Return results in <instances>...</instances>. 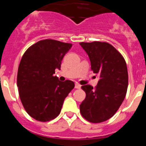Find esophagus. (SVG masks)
I'll use <instances>...</instances> for the list:
<instances>
[{
    "instance_id": "1",
    "label": "esophagus",
    "mask_w": 146,
    "mask_h": 146,
    "mask_svg": "<svg viewBox=\"0 0 146 146\" xmlns=\"http://www.w3.org/2000/svg\"><path fill=\"white\" fill-rule=\"evenodd\" d=\"M81 88L80 85L79 83H77V82H76V83H75V88L79 89V88Z\"/></svg>"
}]
</instances>
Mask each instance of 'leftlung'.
Wrapping results in <instances>:
<instances>
[{
    "label": "left lung",
    "mask_w": 146,
    "mask_h": 146,
    "mask_svg": "<svg viewBox=\"0 0 146 146\" xmlns=\"http://www.w3.org/2000/svg\"><path fill=\"white\" fill-rule=\"evenodd\" d=\"M88 55L91 70L99 80L95 88L82 86L86 99L80 105L82 116L91 123H101L113 116L123 102L128 88L126 61L108 42H80Z\"/></svg>",
    "instance_id": "8db88e82"
}]
</instances>
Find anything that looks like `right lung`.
<instances>
[{
  "label": "right lung",
  "mask_w": 146,
  "mask_h": 146,
  "mask_svg": "<svg viewBox=\"0 0 146 146\" xmlns=\"http://www.w3.org/2000/svg\"><path fill=\"white\" fill-rule=\"evenodd\" d=\"M72 47V44L44 39L23 54L17 79L19 95L25 111L36 121L47 122L56 118L65 98L74 88L73 81L60 82L54 75Z\"/></svg>",
  "instance_id": "1"
}]
</instances>
